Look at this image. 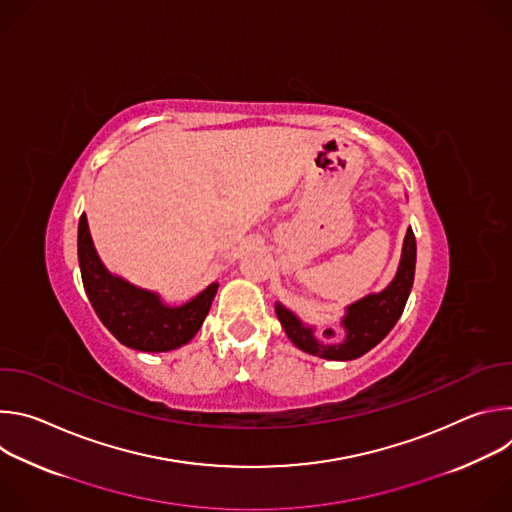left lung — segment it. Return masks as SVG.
<instances>
[{"instance_id": "left-lung-1", "label": "left lung", "mask_w": 512, "mask_h": 512, "mask_svg": "<svg viewBox=\"0 0 512 512\" xmlns=\"http://www.w3.org/2000/svg\"><path fill=\"white\" fill-rule=\"evenodd\" d=\"M415 259H417V245H415V235L409 227L403 239L401 261L395 277L385 289L377 291V294H369L356 300L354 304L346 306L344 316L340 320V326L344 328V338L338 342L320 340L316 336L314 326L304 324L294 312L287 310L279 302L275 304V314L287 338L300 350L320 358H328V360L358 358L362 354H367L371 348H375L401 318L413 287ZM324 334L330 336L334 332L332 328H326Z\"/></svg>"}]
</instances>
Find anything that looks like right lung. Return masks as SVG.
Here are the masks:
<instances>
[{
	"instance_id": "obj_1",
	"label": "right lung",
	"mask_w": 512,
	"mask_h": 512,
	"mask_svg": "<svg viewBox=\"0 0 512 512\" xmlns=\"http://www.w3.org/2000/svg\"><path fill=\"white\" fill-rule=\"evenodd\" d=\"M79 265L99 320L121 344L141 352H168L188 344L200 330L218 289L214 281L190 302L168 306L156 291L111 273L93 245L85 212L79 221Z\"/></svg>"
}]
</instances>
